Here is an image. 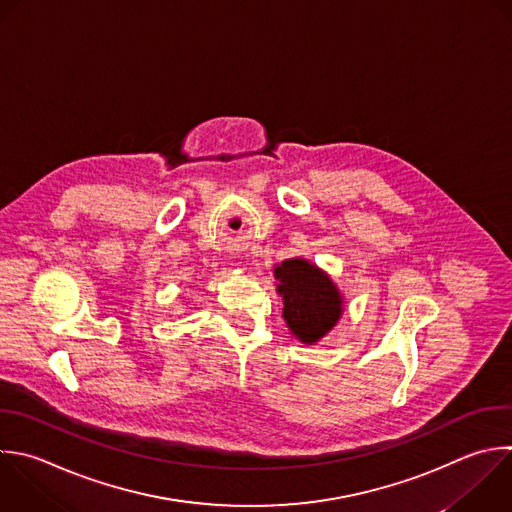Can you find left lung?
Segmentation results:
<instances>
[{
    "instance_id": "left-lung-1",
    "label": "left lung",
    "mask_w": 512,
    "mask_h": 512,
    "mask_svg": "<svg viewBox=\"0 0 512 512\" xmlns=\"http://www.w3.org/2000/svg\"><path fill=\"white\" fill-rule=\"evenodd\" d=\"M284 300V320L306 344L322 338L340 318L342 300L326 274L306 260H286L274 270Z\"/></svg>"
}]
</instances>
